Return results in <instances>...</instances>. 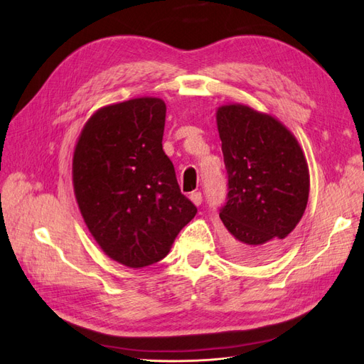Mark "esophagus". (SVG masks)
Instances as JSON below:
<instances>
[{
	"label": "esophagus",
	"instance_id": "1",
	"mask_svg": "<svg viewBox=\"0 0 364 364\" xmlns=\"http://www.w3.org/2000/svg\"><path fill=\"white\" fill-rule=\"evenodd\" d=\"M190 199H191V202H193L196 206L202 205V200H203L200 193H191V194H190Z\"/></svg>",
	"mask_w": 364,
	"mask_h": 364
}]
</instances>
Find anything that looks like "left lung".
Returning <instances> with one entry per match:
<instances>
[{"label": "left lung", "instance_id": "8db88e82", "mask_svg": "<svg viewBox=\"0 0 364 364\" xmlns=\"http://www.w3.org/2000/svg\"><path fill=\"white\" fill-rule=\"evenodd\" d=\"M215 118L229 185L220 209L228 252L240 262L269 261L305 213V155L291 132L269 114L230 103L220 106Z\"/></svg>", "mask_w": 364, "mask_h": 364}]
</instances>
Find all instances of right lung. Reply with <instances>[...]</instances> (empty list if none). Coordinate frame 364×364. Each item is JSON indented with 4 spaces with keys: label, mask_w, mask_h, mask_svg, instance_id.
I'll return each mask as SVG.
<instances>
[{
    "label": "right lung",
    "mask_w": 364,
    "mask_h": 364,
    "mask_svg": "<svg viewBox=\"0 0 364 364\" xmlns=\"http://www.w3.org/2000/svg\"><path fill=\"white\" fill-rule=\"evenodd\" d=\"M164 100L109 105L83 126L73 156L77 205L106 255L130 269L161 261L197 208L162 150Z\"/></svg>",
    "instance_id": "obj_1"
}]
</instances>
